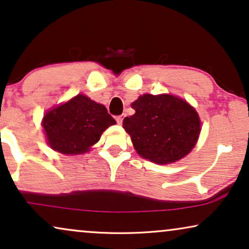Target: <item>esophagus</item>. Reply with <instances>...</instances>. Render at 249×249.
I'll return each instance as SVG.
<instances>
[{"label":"esophagus","mask_w":249,"mask_h":249,"mask_svg":"<svg viewBox=\"0 0 249 249\" xmlns=\"http://www.w3.org/2000/svg\"><path fill=\"white\" fill-rule=\"evenodd\" d=\"M116 122L118 123V124H122V122H123V116L121 115V116H117V117H116Z\"/></svg>","instance_id":"34e87169"}]
</instances>
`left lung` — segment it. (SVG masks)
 Listing matches in <instances>:
<instances>
[{
    "label": "left lung",
    "instance_id": "8db88e82",
    "mask_svg": "<svg viewBox=\"0 0 249 249\" xmlns=\"http://www.w3.org/2000/svg\"><path fill=\"white\" fill-rule=\"evenodd\" d=\"M131 106L135 114L124 118L123 127L141 157L170 164L195 147L200 121L187 101L170 94H143Z\"/></svg>",
    "mask_w": 249,
    "mask_h": 249
}]
</instances>
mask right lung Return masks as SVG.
Segmentation results:
<instances>
[{"label": "right lung", "instance_id": "add662e5", "mask_svg": "<svg viewBox=\"0 0 249 249\" xmlns=\"http://www.w3.org/2000/svg\"><path fill=\"white\" fill-rule=\"evenodd\" d=\"M114 124L104 105L83 94L46 112L42 123L50 147L67 155L88 151Z\"/></svg>", "mask_w": 249, "mask_h": 249}]
</instances>
